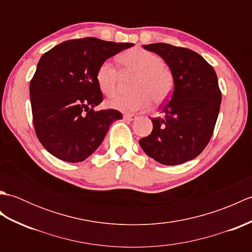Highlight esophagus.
<instances>
[{"label": "esophagus", "mask_w": 252, "mask_h": 252, "mask_svg": "<svg viewBox=\"0 0 252 252\" xmlns=\"http://www.w3.org/2000/svg\"><path fill=\"white\" fill-rule=\"evenodd\" d=\"M123 118H125L126 120L127 121H133L136 119V115H133V114H126L125 116H123Z\"/></svg>", "instance_id": "1"}]
</instances>
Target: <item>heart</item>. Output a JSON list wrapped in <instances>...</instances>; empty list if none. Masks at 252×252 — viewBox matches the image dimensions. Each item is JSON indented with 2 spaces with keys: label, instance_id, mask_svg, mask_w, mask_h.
I'll use <instances>...</instances> for the list:
<instances>
[{
  "label": "heart",
  "instance_id": "b5f03b06",
  "mask_svg": "<svg viewBox=\"0 0 252 252\" xmlns=\"http://www.w3.org/2000/svg\"><path fill=\"white\" fill-rule=\"evenodd\" d=\"M121 70L125 73H135L129 95H118L108 101L111 108L123 112L146 110L155 104H161L172 94L174 76L171 69L163 63L161 57L143 49H132L119 56ZM119 70L109 61L101 63L96 71V81L99 90L107 96L117 93Z\"/></svg>",
  "mask_w": 252,
  "mask_h": 252
}]
</instances>
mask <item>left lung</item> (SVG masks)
Returning a JSON list of instances; mask_svg holds the SVG:
<instances>
[{
	"label": "left lung",
	"mask_w": 252,
	"mask_h": 252,
	"mask_svg": "<svg viewBox=\"0 0 252 252\" xmlns=\"http://www.w3.org/2000/svg\"><path fill=\"white\" fill-rule=\"evenodd\" d=\"M168 63L174 91L161 106L162 117L153 118L151 134L140 140L149 157L175 165L196 158L215 131L222 93L215 69L199 54L167 43L143 45Z\"/></svg>",
	"instance_id": "left-lung-1"
}]
</instances>
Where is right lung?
<instances>
[{"mask_svg": "<svg viewBox=\"0 0 252 252\" xmlns=\"http://www.w3.org/2000/svg\"><path fill=\"white\" fill-rule=\"evenodd\" d=\"M133 43L97 37L65 41L40 58L30 81L35 134L47 152L67 162H81L103 142L116 109L94 111L103 101L96 81L101 63Z\"/></svg>", "mask_w": 252, "mask_h": 252, "instance_id": "right-lung-1", "label": "right lung"}]
</instances>
